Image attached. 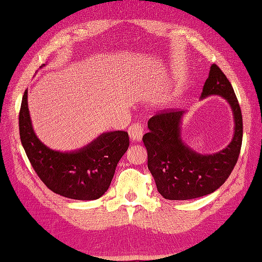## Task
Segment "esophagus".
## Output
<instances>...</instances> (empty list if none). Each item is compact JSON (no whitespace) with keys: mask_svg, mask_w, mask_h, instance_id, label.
<instances>
[{"mask_svg":"<svg viewBox=\"0 0 262 262\" xmlns=\"http://www.w3.org/2000/svg\"><path fill=\"white\" fill-rule=\"evenodd\" d=\"M129 136L130 139L132 140V142H139L142 139V135H144V129L140 124H132L129 127Z\"/></svg>","mask_w":262,"mask_h":262,"instance_id":"1","label":"esophagus"}]
</instances>
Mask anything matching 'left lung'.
<instances>
[{"instance_id": "1", "label": "left lung", "mask_w": 262, "mask_h": 262, "mask_svg": "<svg viewBox=\"0 0 262 262\" xmlns=\"http://www.w3.org/2000/svg\"><path fill=\"white\" fill-rule=\"evenodd\" d=\"M219 96L228 102L233 113V138L224 149L201 154L182 139V118L186 111H171L148 121L149 132L142 137L148 152V169L154 177L160 194L166 200L185 201L209 195L228 179L237 162L243 120L228 78L216 65H211L200 99Z\"/></svg>"}]
</instances>
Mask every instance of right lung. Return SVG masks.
I'll return each mask as SVG.
<instances>
[{"instance_id": "1", "label": "right lung", "mask_w": 262, "mask_h": 262, "mask_svg": "<svg viewBox=\"0 0 262 262\" xmlns=\"http://www.w3.org/2000/svg\"><path fill=\"white\" fill-rule=\"evenodd\" d=\"M19 132L28 160L44 185L58 195L78 201H93L105 194L130 144L125 131H110L75 150L52 149L34 131L28 90L23 96Z\"/></svg>"}]
</instances>
